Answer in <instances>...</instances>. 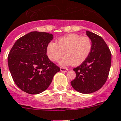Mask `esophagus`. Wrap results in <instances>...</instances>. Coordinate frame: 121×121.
I'll return each instance as SVG.
<instances>
[{"label": "esophagus", "mask_w": 121, "mask_h": 121, "mask_svg": "<svg viewBox=\"0 0 121 121\" xmlns=\"http://www.w3.org/2000/svg\"><path fill=\"white\" fill-rule=\"evenodd\" d=\"M60 71L61 72H67L68 71V69L67 68L60 67Z\"/></svg>", "instance_id": "1"}]
</instances>
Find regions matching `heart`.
<instances>
[{"label":"heart","instance_id":"b5f03b06","mask_svg":"<svg viewBox=\"0 0 121 121\" xmlns=\"http://www.w3.org/2000/svg\"><path fill=\"white\" fill-rule=\"evenodd\" d=\"M92 43L87 37L77 34H69L58 39L57 43L50 42L46 47L47 57L53 62H57L64 55L60 63L62 66L81 65L91 53Z\"/></svg>","mask_w":121,"mask_h":121}]
</instances>
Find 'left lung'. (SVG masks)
I'll list each match as a JSON object with an SVG mask.
<instances>
[{"label":"left lung","mask_w":121,"mask_h":121,"mask_svg":"<svg viewBox=\"0 0 121 121\" xmlns=\"http://www.w3.org/2000/svg\"><path fill=\"white\" fill-rule=\"evenodd\" d=\"M86 34L92 43V49L85 61L73 69L76 77L71 84L80 93L91 94L105 83L111 64V53L102 37L89 31Z\"/></svg>","instance_id":"left-lung-1"}]
</instances>
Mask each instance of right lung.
<instances>
[{"mask_svg": "<svg viewBox=\"0 0 121 121\" xmlns=\"http://www.w3.org/2000/svg\"><path fill=\"white\" fill-rule=\"evenodd\" d=\"M53 35L32 31L19 38L8 56L9 71L17 86L30 94H38L48 88L60 69L46 54L47 44Z\"/></svg>", "mask_w": 121, "mask_h": 121, "instance_id": "right-lung-1", "label": "right lung"}]
</instances>
